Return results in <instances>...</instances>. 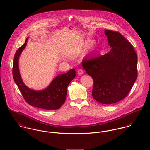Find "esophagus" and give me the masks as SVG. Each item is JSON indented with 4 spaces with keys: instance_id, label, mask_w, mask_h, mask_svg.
<instances>
[{
    "instance_id": "1",
    "label": "esophagus",
    "mask_w": 150,
    "mask_h": 150,
    "mask_svg": "<svg viewBox=\"0 0 150 150\" xmlns=\"http://www.w3.org/2000/svg\"><path fill=\"white\" fill-rule=\"evenodd\" d=\"M77 72L79 75H82L83 74L84 71L82 68H78L77 70Z\"/></svg>"
}]
</instances>
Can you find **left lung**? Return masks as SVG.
Wrapping results in <instances>:
<instances>
[{"label":"left lung","mask_w":150,"mask_h":150,"mask_svg":"<svg viewBox=\"0 0 150 150\" xmlns=\"http://www.w3.org/2000/svg\"><path fill=\"white\" fill-rule=\"evenodd\" d=\"M112 50L105 54L84 58L82 62L94 84L93 97L102 104L125 98L137 77V57L132 45L118 32L105 30Z\"/></svg>","instance_id":"8db88e82"}]
</instances>
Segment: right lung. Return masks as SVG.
Listing matches in <instances>:
<instances>
[{
  "mask_svg": "<svg viewBox=\"0 0 150 150\" xmlns=\"http://www.w3.org/2000/svg\"><path fill=\"white\" fill-rule=\"evenodd\" d=\"M28 40V38L15 53L13 67L14 80L23 98L30 105L45 110L58 109L65 102L67 86L75 77V70L71 69L66 73L57 76L45 90L35 91L29 88L23 83L18 68L19 57L26 47Z\"/></svg>",
  "mask_w": 150,
  "mask_h": 150,
  "instance_id": "obj_1",
  "label": "right lung"
}]
</instances>
